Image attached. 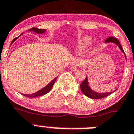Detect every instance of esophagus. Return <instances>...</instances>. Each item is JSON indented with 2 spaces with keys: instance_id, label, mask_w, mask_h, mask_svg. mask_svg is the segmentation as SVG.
Returning a JSON list of instances; mask_svg holds the SVG:
<instances>
[{
  "instance_id": "34e87169",
  "label": "esophagus",
  "mask_w": 134,
  "mask_h": 134,
  "mask_svg": "<svg viewBox=\"0 0 134 134\" xmlns=\"http://www.w3.org/2000/svg\"><path fill=\"white\" fill-rule=\"evenodd\" d=\"M77 68L76 66H72L70 67V70L72 71V72H76L77 71Z\"/></svg>"
}]
</instances>
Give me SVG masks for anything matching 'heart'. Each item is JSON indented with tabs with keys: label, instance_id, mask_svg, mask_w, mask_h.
Wrapping results in <instances>:
<instances>
[{
	"label": "heart",
	"instance_id": "b5f03b06",
	"mask_svg": "<svg viewBox=\"0 0 134 134\" xmlns=\"http://www.w3.org/2000/svg\"><path fill=\"white\" fill-rule=\"evenodd\" d=\"M91 38L89 36H85L77 40L76 44V49L77 51L85 50L91 43Z\"/></svg>",
	"mask_w": 134,
	"mask_h": 134
}]
</instances>
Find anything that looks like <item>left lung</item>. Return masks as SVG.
<instances>
[{
	"mask_svg": "<svg viewBox=\"0 0 134 134\" xmlns=\"http://www.w3.org/2000/svg\"><path fill=\"white\" fill-rule=\"evenodd\" d=\"M106 43H114L115 44H116L118 46V47L120 48L121 51L124 53L123 49H122V47L120 44V42L116 38H114L113 37H108L107 39L105 40ZM125 57L126 58V57ZM80 88H81V91H82L83 93L85 95H86L88 97L91 98L93 99H103L104 97H106L108 95H109L110 94H111L113 92H110V93H97L93 91V90H91L90 87H89V83L88 81H87V77L86 76L85 80L82 81V83L80 85ZM116 91V90H115Z\"/></svg>",
	"mask_w": 134,
	"mask_h": 134,
	"instance_id": "8db88e82",
	"label": "left lung"
}]
</instances>
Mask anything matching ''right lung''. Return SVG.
Segmentation results:
<instances>
[{
  "instance_id": "add662e5",
  "label": "right lung",
  "mask_w": 134,
  "mask_h": 134,
  "mask_svg": "<svg viewBox=\"0 0 134 134\" xmlns=\"http://www.w3.org/2000/svg\"><path fill=\"white\" fill-rule=\"evenodd\" d=\"M29 31H34V32L37 33V34H43L44 32H45L46 30H42V29H39V28L33 27V28H31V29H30V30H29ZM20 36L17 37H16V38H14V39L12 41V42H11V44H12V43H13L14 42V41L16 40V39H17ZM57 77H55L54 80H52V81H51V82L49 83L48 84L47 86H45L44 88L41 89V90L38 91L37 92H35V93L30 94V95H25V94H22V95H24V96H25V97H27L34 98V97H37L42 96V95H45V94L48 93H49V91H51V90L52 87H53V85H54V83H55L56 80H57Z\"/></svg>"
}]
</instances>
